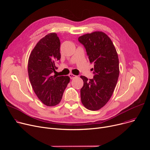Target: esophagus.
Instances as JSON below:
<instances>
[{"mask_svg": "<svg viewBox=\"0 0 150 150\" xmlns=\"http://www.w3.org/2000/svg\"><path fill=\"white\" fill-rule=\"evenodd\" d=\"M69 76L70 77V79H73V78H76L77 76H76V75H75L72 74H70L69 75Z\"/></svg>", "mask_w": 150, "mask_h": 150, "instance_id": "34e87169", "label": "esophagus"}]
</instances>
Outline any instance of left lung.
I'll list each match as a JSON object with an SVG mask.
<instances>
[{
	"mask_svg": "<svg viewBox=\"0 0 150 150\" xmlns=\"http://www.w3.org/2000/svg\"><path fill=\"white\" fill-rule=\"evenodd\" d=\"M93 63L92 79L81 76L84 84L81 100L86 108L97 111L103 107L112 96L119 75V61L112 41L105 33L96 31L78 38Z\"/></svg>",
	"mask_w": 150,
	"mask_h": 150,
	"instance_id": "1",
	"label": "left lung"
}]
</instances>
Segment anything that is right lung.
I'll use <instances>...</instances> for the list:
<instances>
[{"instance_id":"obj_1","label":"right lung","mask_w":150,"mask_h":150,"mask_svg":"<svg viewBox=\"0 0 150 150\" xmlns=\"http://www.w3.org/2000/svg\"><path fill=\"white\" fill-rule=\"evenodd\" d=\"M60 44L56 33H49L37 43L28 59L31 86L38 98L48 106L59 103L70 81L68 76L53 75L61 58Z\"/></svg>"}]
</instances>
